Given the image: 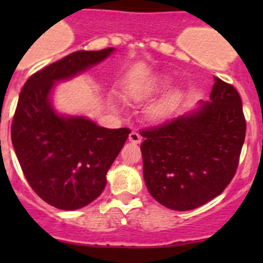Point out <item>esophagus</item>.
Masks as SVG:
<instances>
[{
    "label": "esophagus",
    "instance_id": "34e87169",
    "mask_svg": "<svg viewBox=\"0 0 263 263\" xmlns=\"http://www.w3.org/2000/svg\"><path fill=\"white\" fill-rule=\"evenodd\" d=\"M128 141L132 142V144H140L141 142V136L137 132H131L128 135Z\"/></svg>",
    "mask_w": 263,
    "mask_h": 263
}]
</instances>
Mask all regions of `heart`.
<instances>
[{"mask_svg":"<svg viewBox=\"0 0 263 263\" xmlns=\"http://www.w3.org/2000/svg\"><path fill=\"white\" fill-rule=\"evenodd\" d=\"M169 105H171V102L164 103V104H159L156 105V107H154L153 109L150 110V113H148V117H150L151 121L158 122L165 118L166 113H168L169 110Z\"/></svg>","mask_w":263,"mask_h":263,"instance_id":"heart-1","label":"heart"}]
</instances>
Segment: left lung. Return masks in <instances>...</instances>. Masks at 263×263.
I'll list each match as a JSON object with an SVG mask.
<instances>
[{
	"instance_id": "8db88e82",
	"label": "left lung",
	"mask_w": 263,
	"mask_h": 263,
	"mask_svg": "<svg viewBox=\"0 0 263 263\" xmlns=\"http://www.w3.org/2000/svg\"><path fill=\"white\" fill-rule=\"evenodd\" d=\"M210 99L190 113L141 132L144 179L165 208L187 211L219 196L234 177L246 137L239 94L214 78Z\"/></svg>"
}]
</instances>
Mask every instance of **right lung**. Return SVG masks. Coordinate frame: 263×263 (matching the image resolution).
<instances>
[{
	"label": "right lung",
	"mask_w": 263,
	"mask_h": 263,
	"mask_svg": "<svg viewBox=\"0 0 263 263\" xmlns=\"http://www.w3.org/2000/svg\"><path fill=\"white\" fill-rule=\"evenodd\" d=\"M115 50L71 53L29 78L18 95L12 146L34 192L60 210H78L99 197L129 129L60 113L53 104L55 85L86 72Z\"/></svg>",
	"instance_id": "obj_1"
}]
</instances>
